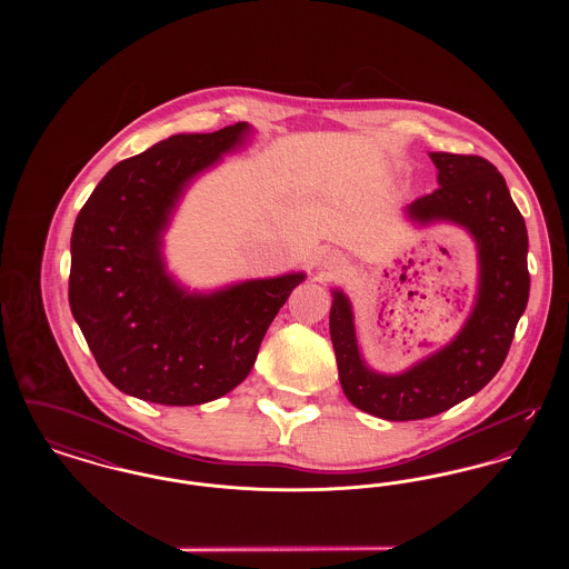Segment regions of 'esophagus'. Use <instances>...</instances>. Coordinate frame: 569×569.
<instances>
[{
	"mask_svg": "<svg viewBox=\"0 0 569 569\" xmlns=\"http://www.w3.org/2000/svg\"><path fill=\"white\" fill-rule=\"evenodd\" d=\"M341 267V262H339V258H335V256H328L325 260V269L328 271H335V269H339Z\"/></svg>",
	"mask_w": 569,
	"mask_h": 569,
	"instance_id": "esophagus-1",
	"label": "esophagus"
}]
</instances>
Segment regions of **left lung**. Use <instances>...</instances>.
Instances as JSON below:
<instances>
[{"mask_svg":"<svg viewBox=\"0 0 569 569\" xmlns=\"http://www.w3.org/2000/svg\"><path fill=\"white\" fill-rule=\"evenodd\" d=\"M431 160L439 188L413 200L407 217L459 223L476 241L478 297L459 335L403 373L381 376L360 356L350 300L332 290L330 339L341 388L352 406L395 422L431 418L482 390L501 369L529 300L527 226L501 172L480 156L439 151Z\"/></svg>","mask_w":569,"mask_h":569,"instance_id":"obj_1","label":"left lung"}]
</instances>
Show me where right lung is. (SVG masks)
<instances>
[{
    "mask_svg": "<svg viewBox=\"0 0 569 569\" xmlns=\"http://www.w3.org/2000/svg\"><path fill=\"white\" fill-rule=\"evenodd\" d=\"M249 134L234 123L174 134L112 166L72 230L70 307L112 386L160 406H200L243 381L305 272L190 295L166 272L162 234L191 179Z\"/></svg>",
    "mask_w": 569,
    "mask_h": 569,
    "instance_id": "right-lung-1",
    "label": "right lung"
}]
</instances>
